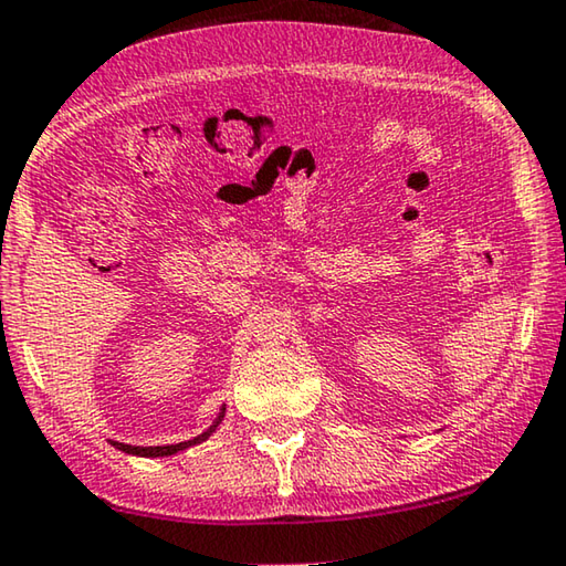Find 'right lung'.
Returning <instances> with one entry per match:
<instances>
[{
	"mask_svg": "<svg viewBox=\"0 0 566 566\" xmlns=\"http://www.w3.org/2000/svg\"><path fill=\"white\" fill-rule=\"evenodd\" d=\"M222 417H224V407L220 412H217V417H214V422L210 424V428H207L202 434H197V438H192V440H185V442H177V446H156V448H142V446H126V442H116V440H111V446L113 448H118L120 453H128V455H138V458H167V455H174V453H179V450H187V448H195V446H199V442H205L207 438H210V434L220 428V422H222Z\"/></svg>",
	"mask_w": 566,
	"mask_h": 566,
	"instance_id": "right-lung-1",
	"label": "right lung"
}]
</instances>
